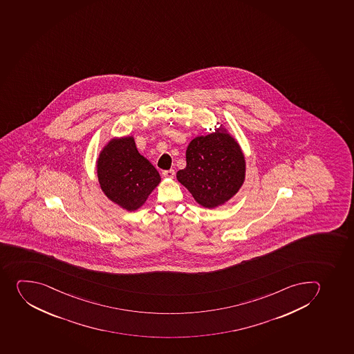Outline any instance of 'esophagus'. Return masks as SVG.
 I'll use <instances>...</instances> for the list:
<instances>
[{"instance_id": "esophagus-1", "label": "esophagus", "mask_w": 354, "mask_h": 354, "mask_svg": "<svg viewBox=\"0 0 354 354\" xmlns=\"http://www.w3.org/2000/svg\"><path fill=\"white\" fill-rule=\"evenodd\" d=\"M176 172H174V169H167V171H162V176H165V178H172L174 176Z\"/></svg>"}]
</instances>
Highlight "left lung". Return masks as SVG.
<instances>
[{
  "instance_id": "1",
  "label": "left lung",
  "mask_w": 354,
  "mask_h": 354,
  "mask_svg": "<svg viewBox=\"0 0 354 354\" xmlns=\"http://www.w3.org/2000/svg\"><path fill=\"white\" fill-rule=\"evenodd\" d=\"M187 166L176 173L198 204L215 208L234 197L245 181L246 160L234 136L223 125L189 143Z\"/></svg>"
}]
</instances>
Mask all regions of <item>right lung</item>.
I'll return each mask as SVG.
<instances>
[{
    "label": "right lung",
    "instance_id": "obj_1",
    "mask_svg": "<svg viewBox=\"0 0 354 354\" xmlns=\"http://www.w3.org/2000/svg\"><path fill=\"white\" fill-rule=\"evenodd\" d=\"M97 174L104 195L129 212L141 207L160 182L158 171L136 149L133 136L114 138L104 147Z\"/></svg>",
    "mask_w": 354,
    "mask_h": 354
}]
</instances>
